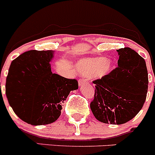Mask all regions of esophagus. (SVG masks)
Wrapping results in <instances>:
<instances>
[{
	"mask_svg": "<svg viewBox=\"0 0 155 155\" xmlns=\"http://www.w3.org/2000/svg\"><path fill=\"white\" fill-rule=\"evenodd\" d=\"M78 83H79V85L81 86L82 84H87V83H88V81H87V78H84V77H83V78H81L79 79Z\"/></svg>",
	"mask_w": 155,
	"mask_h": 155,
	"instance_id": "obj_1",
	"label": "esophagus"
}]
</instances>
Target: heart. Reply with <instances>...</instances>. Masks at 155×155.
Instances as JSON below:
<instances>
[{
    "instance_id": "obj_1",
    "label": "heart",
    "mask_w": 155,
    "mask_h": 155,
    "mask_svg": "<svg viewBox=\"0 0 155 155\" xmlns=\"http://www.w3.org/2000/svg\"><path fill=\"white\" fill-rule=\"evenodd\" d=\"M113 63L105 57H97L84 59L79 61L78 68L82 73L94 78H101L110 72Z\"/></svg>"
}]
</instances>
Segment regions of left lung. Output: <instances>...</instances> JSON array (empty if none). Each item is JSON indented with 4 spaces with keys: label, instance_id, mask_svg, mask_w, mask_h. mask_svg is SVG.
<instances>
[{
    "label": "left lung",
    "instance_id": "8db88e82",
    "mask_svg": "<svg viewBox=\"0 0 155 155\" xmlns=\"http://www.w3.org/2000/svg\"><path fill=\"white\" fill-rule=\"evenodd\" d=\"M118 66L107 75L93 81L91 112L104 124H124L143 107L148 87L144 59L130 47L119 49Z\"/></svg>",
    "mask_w": 155,
    "mask_h": 155
}]
</instances>
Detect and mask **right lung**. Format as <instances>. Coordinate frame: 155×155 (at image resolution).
<instances>
[{
    "mask_svg": "<svg viewBox=\"0 0 155 155\" xmlns=\"http://www.w3.org/2000/svg\"><path fill=\"white\" fill-rule=\"evenodd\" d=\"M50 50H29L12 62L6 79L9 105L21 120L31 125L55 122L71 91L78 88L76 79L53 74Z\"/></svg>",
    "mask_w": 155,
    "mask_h": 155,
    "instance_id": "right-lung-1",
    "label": "right lung"
}]
</instances>
